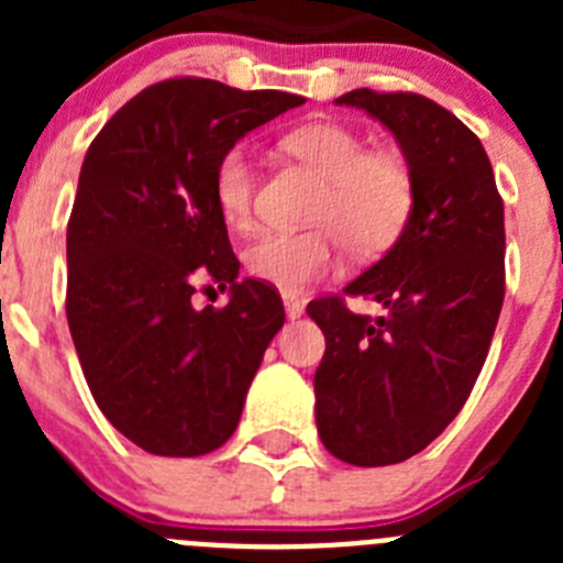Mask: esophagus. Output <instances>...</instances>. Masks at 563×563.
<instances>
[{"label":"esophagus","instance_id":"34e87169","mask_svg":"<svg viewBox=\"0 0 563 563\" xmlns=\"http://www.w3.org/2000/svg\"><path fill=\"white\" fill-rule=\"evenodd\" d=\"M285 310H287V318H290V321H296V318L305 316V301H298V298H292V296H285Z\"/></svg>","mask_w":563,"mask_h":563}]
</instances>
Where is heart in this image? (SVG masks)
I'll use <instances>...</instances> for the list:
<instances>
[{
  "label": "heart",
  "mask_w": 563,
  "mask_h": 563,
  "mask_svg": "<svg viewBox=\"0 0 563 563\" xmlns=\"http://www.w3.org/2000/svg\"><path fill=\"white\" fill-rule=\"evenodd\" d=\"M282 146L324 177L307 231H262L245 247V265L258 282L285 292L305 290L338 267L341 245L377 253L402 233L415 208L409 166L389 152H369L355 129L316 121L285 134ZM213 206L236 231L251 225L256 172L245 146H231L213 166Z\"/></svg>",
  "instance_id": "1"
}]
</instances>
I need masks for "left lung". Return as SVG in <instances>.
<instances>
[{
  "label": "left lung",
  "instance_id": "1",
  "mask_svg": "<svg viewBox=\"0 0 563 563\" xmlns=\"http://www.w3.org/2000/svg\"><path fill=\"white\" fill-rule=\"evenodd\" d=\"M335 103L395 134L415 208L395 247L343 290L383 316H357L343 296L307 305L327 338L316 422L338 460L395 465L445 431L479 377L505 301V206L479 137L431 98L352 89Z\"/></svg>",
  "mask_w": 563,
  "mask_h": 563
}]
</instances>
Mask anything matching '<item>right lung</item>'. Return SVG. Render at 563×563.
Wrapping results in <instances>:
<instances>
[{"label": "right lung", "mask_w": 563, "mask_h": 563, "mask_svg": "<svg viewBox=\"0 0 563 563\" xmlns=\"http://www.w3.org/2000/svg\"><path fill=\"white\" fill-rule=\"evenodd\" d=\"M276 89L168 78L123 103L84 157L67 225V324L114 429L157 456H202L236 431L282 296L239 282L213 166L251 129L301 107ZM200 277L232 290L190 305Z\"/></svg>", "instance_id": "add662e5"}]
</instances>
